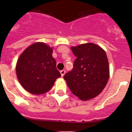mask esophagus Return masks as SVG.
<instances>
[{
  "instance_id": "obj_1",
  "label": "esophagus",
  "mask_w": 132,
  "mask_h": 132,
  "mask_svg": "<svg viewBox=\"0 0 132 132\" xmlns=\"http://www.w3.org/2000/svg\"><path fill=\"white\" fill-rule=\"evenodd\" d=\"M60 73L61 75V77H63L64 75H65V70H61L60 71Z\"/></svg>"
}]
</instances>
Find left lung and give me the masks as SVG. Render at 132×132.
<instances>
[{
	"label": "left lung",
	"mask_w": 132,
	"mask_h": 132,
	"mask_svg": "<svg viewBox=\"0 0 132 132\" xmlns=\"http://www.w3.org/2000/svg\"><path fill=\"white\" fill-rule=\"evenodd\" d=\"M76 59L71 71L64 75L67 86L73 94L82 101L98 95L109 79V65L104 50L88 43L72 47Z\"/></svg>",
	"instance_id": "left-lung-1"
}]
</instances>
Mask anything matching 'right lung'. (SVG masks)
Instances as JSON below:
<instances>
[{
    "label": "right lung",
    "mask_w": 132,
    "mask_h": 132,
    "mask_svg": "<svg viewBox=\"0 0 132 132\" xmlns=\"http://www.w3.org/2000/svg\"><path fill=\"white\" fill-rule=\"evenodd\" d=\"M52 53L51 47L39 42L29 46L20 56L16 67V75L20 83L29 93H47L61 77Z\"/></svg>",
    "instance_id": "right-lung-1"
}]
</instances>
